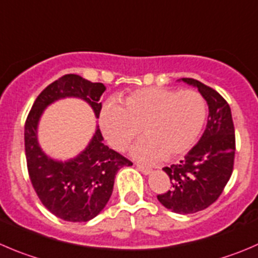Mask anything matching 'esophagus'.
<instances>
[{"label": "esophagus", "instance_id": "1", "mask_svg": "<svg viewBox=\"0 0 258 258\" xmlns=\"http://www.w3.org/2000/svg\"><path fill=\"white\" fill-rule=\"evenodd\" d=\"M136 166H137V169H139L140 171L142 172V174H145V175H149V174H151V171H152V170L150 169V167H147V166H144V165H140V164H137Z\"/></svg>", "mask_w": 258, "mask_h": 258}]
</instances>
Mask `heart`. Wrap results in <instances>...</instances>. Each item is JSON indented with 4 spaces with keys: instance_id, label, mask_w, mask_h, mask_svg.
Returning a JSON list of instances; mask_svg holds the SVG:
<instances>
[{
    "instance_id": "1",
    "label": "heart",
    "mask_w": 258,
    "mask_h": 258,
    "mask_svg": "<svg viewBox=\"0 0 258 258\" xmlns=\"http://www.w3.org/2000/svg\"><path fill=\"white\" fill-rule=\"evenodd\" d=\"M207 117L206 101L191 89L175 92L142 88L123 99L103 104L99 123L113 149L123 151L141 132L145 137L132 155L144 161L170 160L185 154L201 135Z\"/></svg>"
}]
</instances>
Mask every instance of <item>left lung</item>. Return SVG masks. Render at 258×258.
Returning <instances> with one entry per match:
<instances>
[{
	"instance_id": "1",
	"label": "left lung",
	"mask_w": 258,
	"mask_h": 258,
	"mask_svg": "<svg viewBox=\"0 0 258 258\" xmlns=\"http://www.w3.org/2000/svg\"><path fill=\"white\" fill-rule=\"evenodd\" d=\"M179 81L198 88L208 104V121L203 136L184 160L162 169L171 187L157 199L174 213L191 214L208 208L223 191L233 171L236 136L229 104L218 92L197 79Z\"/></svg>"
}]
</instances>
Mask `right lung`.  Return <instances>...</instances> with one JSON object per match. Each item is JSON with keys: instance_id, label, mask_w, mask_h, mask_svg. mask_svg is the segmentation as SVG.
Instances as JSON below:
<instances>
[{"instance_id": "add662e5", "label": "right lung", "mask_w": 258, "mask_h": 258, "mask_svg": "<svg viewBox=\"0 0 258 258\" xmlns=\"http://www.w3.org/2000/svg\"><path fill=\"white\" fill-rule=\"evenodd\" d=\"M102 83H92L77 74H67L52 82L37 96L25 123V152L29 176L45 208L68 222H88L98 216L113 191L114 177L132 162L103 144L97 126L88 146L67 161L47 156L39 145L37 127L45 108L64 98L86 101L98 118Z\"/></svg>"}]
</instances>
